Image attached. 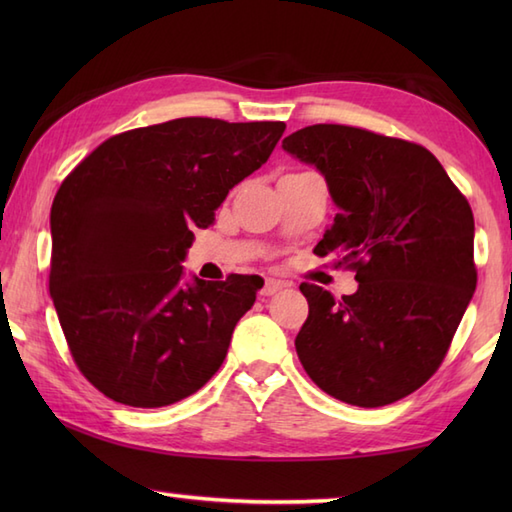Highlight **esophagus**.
I'll return each mask as SVG.
<instances>
[{
	"label": "esophagus",
	"instance_id": "34e87169",
	"mask_svg": "<svg viewBox=\"0 0 512 512\" xmlns=\"http://www.w3.org/2000/svg\"><path fill=\"white\" fill-rule=\"evenodd\" d=\"M288 286H290L288 281H281V279H266V284H264V288H262V295H264V297L277 295L279 290H284V288H288Z\"/></svg>",
	"mask_w": 512,
	"mask_h": 512
}]
</instances>
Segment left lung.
<instances>
[{"label":"left lung","mask_w":512,"mask_h":512,"mask_svg":"<svg viewBox=\"0 0 512 512\" xmlns=\"http://www.w3.org/2000/svg\"><path fill=\"white\" fill-rule=\"evenodd\" d=\"M281 147L321 171L339 206L314 253L339 255L358 281L339 301L299 286L310 306L299 361L336 400L391 405L436 374L473 297L471 206L438 158L409 140L310 125Z\"/></svg>","instance_id":"obj_1"}]
</instances>
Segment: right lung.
Returning a JSON list of instances; mask_svg holds the SVG:
<instances>
[{
	"instance_id": "1",
	"label": "right lung",
	"mask_w": 512,
	"mask_h": 512,
	"mask_svg": "<svg viewBox=\"0 0 512 512\" xmlns=\"http://www.w3.org/2000/svg\"><path fill=\"white\" fill-rule=\"evenodd\" d=\"M281 121L176 118L107 138L54 195L50 297L74 363L121 405L165 407L224 363L262 277L182 281L193 228L257 171Z\"/></svg>"
}]
</instances>
